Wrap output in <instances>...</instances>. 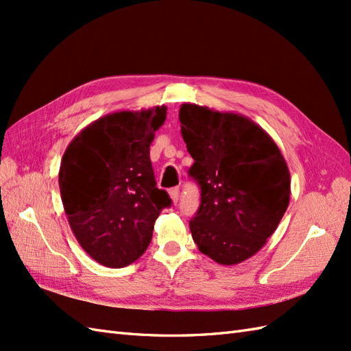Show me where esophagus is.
Listing matches in <instances>:
<instances>
[{
  "label": "esophagus",
  "instance_id": "34e87169",
  "mask_svg": "<svg viewBox=\"0 0 351 351\" xmlns=\"http://www.w3.org/2000/svg\"><path fill=\"white\" fill-rule=\"evenodd\" d=\"M169 195H170V199H171V202L173 204H176L178 200H180V189L178 187H173V189H170L169 190Z\"/></svg>",
  "mask_w": 351,
  "mask_h": 351
}]
</instances>
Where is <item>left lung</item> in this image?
<instances>
[{"instance_id":"1","label":"left lung","mask_w":351,"mask_h":351,"mask_svg":"<svg viewBox=\"0 0 351 351\" xmlns=\"http://www.w3.org/2000/svg\"><path fill=\"white\" fill-rule=\"evenodd\" d=\"M181 134L193 156L189 175L200 187L190 220L204 255L223 265L253 256L289 204V170L278 145L250 119L182 104Z\"/></svg>"}]
</instances>
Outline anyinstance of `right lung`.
I'll return each instance as SVG.
<instances>
[{
    "mask_svg": "<svg viewBox=\"0 0 351 351\" xmlns=\"http://www.w3.org/2000/svg\"><path fill=\"white\" fill-rule=\"evenodd\" d=\"M166 107L116 111L71 141L58 171L62 202L80 245L96 263L122 268L152 240L154 223L171 205L156 187L149 147Z\"/></svg>",
    "mask_w": 351,
    "mask_h": 351,
    "instance_id": "right-lung-1",
    "label": "right lung"
}]
</instances>
